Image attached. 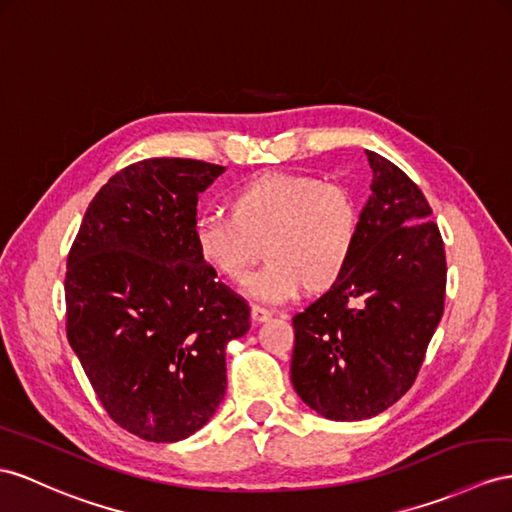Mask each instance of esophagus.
<instances>
[{
  "instance_id": "obj_1",
  "label": "esophagus",
  "mask_w": 512,
  "mask_h": 512,
  "mask_svg": "<svg viewBox=\"0 0 512 512\" xmlns=\"http://www.w3.org/2000/svg\"><path fill=\"white\" fill-rule=\"evenodd\" d=\"M251 316H253V320H255V322H266V320H270L272 311H270V309H266V307L253 305V309H251Z\"/></svg>"
}]
</instances>
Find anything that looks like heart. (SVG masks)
<instances>
[{"mask_svg": "<svg viewBox=\"0 0 512 512\" xmlns=\"http://www.w3.org/2000/svg\"><path fill=\"white\" fill-rule=\"evenodd\" d=\"M227 213L194 220L203 264L229 283L246 279L264 248L266 266L248 281L253 296L283 303L305 287L331 290L344 279L361 238V205L348 186L307 173H264L235 188Z\"/></svg>", "mask_w": 512, "mask_h": 512, "instance_id": "obj_1", "label": "heart"}]
</instances>
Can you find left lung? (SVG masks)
Segmentation results:
<instances>
[{"label":"left lung","mask_w":512,"mask_h":512,"mask_svg":"<svg viewBox=\"0 0 512 512\" xmlns=\"http://www.w3.org/2000/svg\"><path fill=\"white\" fill-rule=\"evenodd\" d=\"M365 155L374 179L355 259L292 320L294 389L335 422L374 417L411 389L445 303V251L426 196L387 157Z\"/></svg>","instance_id":"1"}]
</instances>
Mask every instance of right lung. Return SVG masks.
I'll return each instance as SVG.
<instances>
[{"label": "right lung", "mask_w": 512, "mask_h": 512, "mask_svg": "<svg viewBox=\"0 0 512 512\" xmlns=\"http://www.w3.org/2000/svg\"><path fill=\"white\" fill-rule=\"evenodd\" d=\"M222 166L151 157L108 179L67 257V337L108 415L131 435L181 441L227 389L225 346L251 307L196 255V203Z\"/></svg>", "instance_id": "obj_1"}]
</instances>
